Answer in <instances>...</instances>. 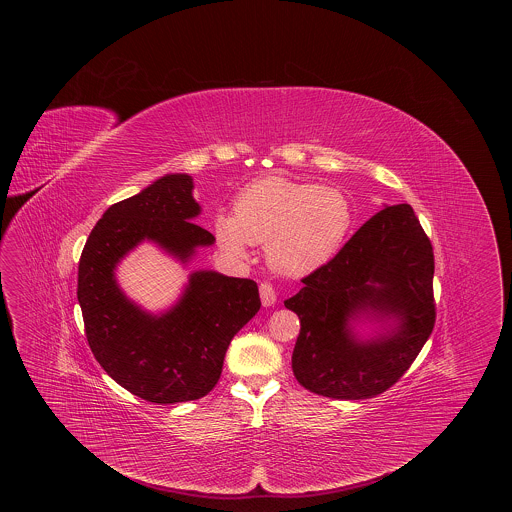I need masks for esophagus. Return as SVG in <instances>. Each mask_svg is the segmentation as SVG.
<instances>
[{
    "instance_id": "34e87169",
    "label": "esophagus",
    "mask_w": 512,
    "mask_h": 512,
    "mask_svg": "<svg viewBox=\"0 0 512 512\" xmlns=\"http://www.w3.org/2000/svg\"><path fill=\"white\" fill-rule=\"evenodd\" d=\"M259 295H261L263 307H272V305L276 303V292H274V288H272L270 284H267V282L259 286Z\"/></svg>"
}]
</instances>
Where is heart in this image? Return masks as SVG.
<instances>
[{"mask_svg": "<svg viewBox=\"0 0 512 512\" xmlns=\"http://www.w3.org/2000/svg\"><path fill=\"white\" fill-rule=\"evenodd\" d=\"M353 226V205L338 188L267 176L234 201V215L219 213L213 234L220 251L245 261L251 244H265L268 267L305 278L326 267Z\"/></svg>", "mask_w": 512, "mask_h": 512, "instance_id": "b5f03b06", "label": "heart"}]
</instances>
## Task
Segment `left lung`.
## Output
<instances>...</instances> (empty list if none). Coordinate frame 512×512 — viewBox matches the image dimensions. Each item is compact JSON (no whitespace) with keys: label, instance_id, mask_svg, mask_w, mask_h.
<instances>
[{"label":"left lung","instance_id":"8db88e82","mask_svg":"<svg viewBox=\"0 0 512 512\" xmlns=\"http://www.w3.org/2000/svg\"><path fill=\"white\" fill-rule=\"evenodd\" d=\"M432 282L434 251L413 207L386 205L284 301L301 322L297 382L349 401L391 388L434 330Z\"/></svg>","mask_w":512,"mask_h":512}]
</instances>
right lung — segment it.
Returning <instances> with one entry per match:
<instances>
[{
    "label": "right lung",
    "mask_w": 512,
    "mask_h": 512,
    "mask_svg": "<svg viewBox=\"0 0 512 512\" xmlns=\"http://www.w3.org/2000/svg\"><path fill=\"white\" fill-rule=\"evenodd\" d=\"M201 215L194 178L172 172L140 194L111 205L94 226L78 263V303L86 338L101 368L124 390L157 405L194 401L219 382L232 338L261 309L249 278L192 270L178 299L147 311L117 278L122 261L153 244L188 268L197 249L215 236L194 220Z\"/></svg>",
    "instance_id": "obj_1"
}]
</instances>
